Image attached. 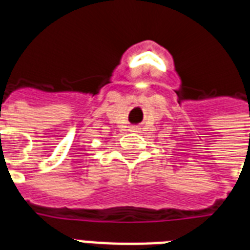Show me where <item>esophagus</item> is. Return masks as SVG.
<instances>
[{
	"label": "esophagus",
	"mask_w": 250,
	"mask_h": 250,
	"mask_svg": "<svg viewBox=\"0 0 250 250\" xmlns=\"http://www.w3.org/2000/svg\"><path fill=\"white\" fill-rule=\"evenodd\" d=\"M130 130H131V131H135V130H137V127H135V126H131V127H130Z\"/></svg>",
	"instance_id": "34e87169"
}]
</instances>
